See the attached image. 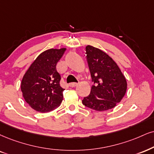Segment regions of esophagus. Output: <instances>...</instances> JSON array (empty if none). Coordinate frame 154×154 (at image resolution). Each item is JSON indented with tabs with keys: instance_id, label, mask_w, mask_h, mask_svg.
Listing matches in <instances>:
<instances>
[{
	"instance_id": "34e87169",
	"label": "esophagus",
	"mask_w": 154,
	"mask_h": 154,
	"mask_svg": "<svg viewBox=\"0 0 154 154\" xmlns=\"http://www.w3.org/2000/svg\"><path fill=\"white\" fill-rule=\"evenodd\" d=\"M77 85H78L77 83H69V86L70 87H72V88H73V87L76 86Z\"/></svg>"
}]
</instances>
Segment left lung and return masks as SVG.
Listing matches in <instances>:
<instances>
[{
    "instance_id": "left-lung-1",
    "label": "left lung",
    "mask_w": 154,
    "mask_h": 154,
    "mask_svg": "<svg viewBox=\"0 0 154 154\" xmlns=\"http://www.w3.org/2000/svg\"><path fill=\"white\" fill-rule=\"evenodd\" d=\"M86 60L93 85L89 96L83 98L86 107L98 111L113 109L121 101L127 90L124 75L114 60L99 48L86 47Z\"/></svg>"
}]
</instances>
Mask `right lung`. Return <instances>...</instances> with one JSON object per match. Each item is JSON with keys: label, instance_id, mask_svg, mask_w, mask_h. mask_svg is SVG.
Here are the masks:
<instances>
[{"label": "right lung", "instance_id": "1", "mask_svg": "<svg viewBox=\"0 0 154 154\" xmlns=\"http://www.w3.org/2000/svg\"><path fill=\"white\" fill-rule=\"evenodd\" d=\"M66 50L51 48L43 51L24 74L20 83L23 96L35 111L46 113L61 103L65 89L60 86V75L56 71V64Z\"/></svg>", "mask_w": 154, "mask_h": 154}]
</instances>
